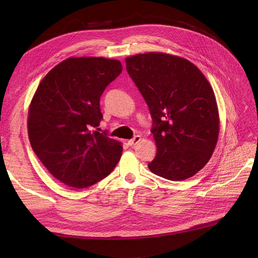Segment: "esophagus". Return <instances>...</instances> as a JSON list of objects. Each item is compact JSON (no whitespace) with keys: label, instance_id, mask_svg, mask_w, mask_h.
Listing matches in <instances>:
<instances>
[{"label":"esophagus","instance_id":"34e87169","mask_svg":"<svg viewBox=\"0 0 258 258\" xmlns=\"http://www.w3.org/2000/svg\"><path fill=\"white\" fill-rule=\"evenodd\" d=\"M141 137H140V136H136L135 138H132L131 140H129V141H128V144L130 145V146H134V145H137L140 141H141Z\"/></svg>","mask_w":258,"mask_h":258}]
</instances>
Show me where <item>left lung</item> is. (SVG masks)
<instances>
[{"mask_svg": "<svg viewBox=\"0 0 258 258\" xmlns=\"http://www.w3.org/2000/svg\"><path fill=\"white\" fill-rule=\"evenodd\" d=\"M126 69L153 119L157 154L148 169L170 181L191 177L210 160L220 130L208 80L190 61L162 52L129 57Z\"/></svg>", "mask_w": 258, "mask_h": 258, "instance_id": "1", "label": "left lung"}]
</instances>
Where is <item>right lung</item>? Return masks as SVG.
I'll use <instances>...</instances> for the list:
<instances>
[{"label":"right lung","mask_w":258,"mask_h":258,"mask_svg":"<svg viewBox=\"0 0 258 258\" xmlns=\"http://www.w3.org/2000/svg\"><path fill=\"white\" fill-rule=\"evenodd\" d=\"M121 71L118 60L69 58L38 85L29 108L30 143L46 169L68 186L96 184L120 159V143L93 128L103 118L100 98Z\"/></svg>","instance_id":"right-lung-1"}]
</instances>
